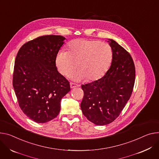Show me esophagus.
Segmentation results:
<instances>
[{
	"instance_id": "obj_1",
	"label": "esophagus",
	"mask_w": 159,
	"mask_h": 159,
	"mask_svg": "<svg viewBox=\"0 0 159 159\" xmlns=\"http://www.w3.org/2000/svg\"><path fill=\"white\" fill-rule=\"evenodd\" d=\"M70 88H71V89H74V88H77V87H78V86H79L78 84H75V83H73V82H70Z\"/></svg>"
}]
</instances>
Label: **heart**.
<instances>
[{"label": "heart", "mask_w": 159, "mask_h": 159, "mask_svg": "<svg viewBox=\"0 0 159 159\" xmlns=\"http://www.w3.org/2000/svg\"><path fill=\"white\" fill-rule=\"evenodd\" d=\"M112 59V49L107 43L77 39L68 43L66 52L57 54L56 64L60 73L66 77L74 73L77 65L79 71L73 76L74 79L93 82L105 75Z\"/></svg>", "instance_id": "obj_1"}]
</instances>
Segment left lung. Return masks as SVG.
I'll return each mask as SVG.
<instances>
[{
    "label": "left lung",
    "mask_w": 159,
    "mask_h": 159,
    "mask_svg": "<svg viewBox=\"0 0 159 159\" xmlns=\"http://www.w3.org/2000/svg\"><path fill=\"white\" fill-rule=\"evenodd\" d=\"M113 51L111 66L98 80L82 85L84 98L80 108L84 116L98 125L114 121L131 96L135 66L130 54L117 42L108 39Z\"/></svg>",
    "instance_id": "1"
}]
</instances>
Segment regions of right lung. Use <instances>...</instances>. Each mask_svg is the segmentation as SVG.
Instances as JSON below:
<instances>
[{"mask_svg":"<svg viewBox=\"0 0 159 159\" xmlns=\"http://www.w3.org/2000/svg\"><path fill=\"white\" fill-rule=\"evenodd\" d=\"M61 35H44L27 42L20 49L14 67L12 85L23 112L37 123L59 114L61 100L70 91L68 80L56 66L64 44Z\"/></svg>","mask_w":159,"mask_h":159,"instance_id":"add662e5","label":"right lung"}]
</instances>
